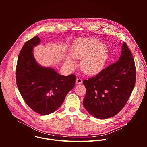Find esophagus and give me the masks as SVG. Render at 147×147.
<instances>
[{"label": "esophagus", "instance_id": "obj_1", "mask_svg": "<svg viewBox=\"0 0 147 147\" xmlns=\"http://www.w3.org/2000/svg\"><path fill=\"white\" fill-rule=\"evenodd\" d=\"M82 82V80L81 78H77L76 79V84H81Z\"/></svg>", "mask_w": 147, "mask_h": 147}]
</instances>
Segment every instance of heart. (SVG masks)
<instances>
[{
  "mask_svg": "<svg viewBox=\"0 0 147 147\" xmlns=\"http://www.w3.org/2000/svg\"><path fill=\"white\" fill-rule=\"evenodd\" d=\"M72 57L81 59L82 69L90 74L100 71L108 58V51L101 42L94 38H79L74 41L70 48ZM66 63L70 66L74 64L71 57H67Z\"/></svg>",
  "mask_w": 147,
  "mask_h": 147,
  "instance_id": "obj_1",
  "label": "heart"
}]
</instances>
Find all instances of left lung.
<instances>
[{
	"label": "left lung",
	"instance_id": "1",
	"mask_svg": "<svg viewBox=\"0 0 147 147\" xmlns=\"http://www.w3.org/2000/svg\"><path fill=\"white\" fill-rule=\"evenodd\" d=\"M136 78L133 55L123 42L118 61L95 76L83 80L86 88L84 107L96 118L108 119L116 115L128 101L135 86Z\"/></svg>",
	"mask_w": 147,
	"mask_h": 147
}]
</instances>
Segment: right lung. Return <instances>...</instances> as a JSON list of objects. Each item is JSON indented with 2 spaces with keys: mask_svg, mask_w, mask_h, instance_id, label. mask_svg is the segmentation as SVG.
<instances>
[{
  "mask_svg": "<svg viewBox=\"0 0 147 147\" xmlns=\"http://www.w3.org/2000/svg\"><path fill=\"white\" fill-rule=\"evenodd\" d=\"M39 43L36 35L24 44L18 55L16 78L18 89L27 105L40 115H47L61 105L74 87L76 76L60 75L53 69L39 65L32 49Z\"/></svg>",
  "mask_w": 147,
  "mask_h": 147,
  "instance_id": "obj_1",
  "label": "right lung"
}]
</instances>
